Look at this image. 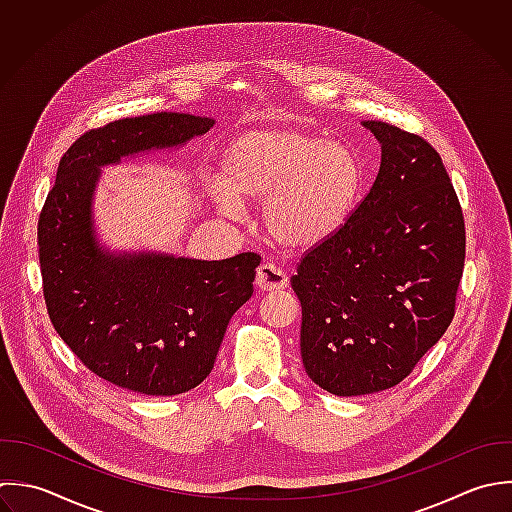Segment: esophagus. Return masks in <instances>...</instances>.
<instances>
[{
  "mask_svg": "<svg viewBox=\"0 0 512 512\" xmlns=\"http://www.w3.org/2000/svg\"><path fill=\"white\" fill-rule=\"evenodd\" d=\"M255 283L261 291H279L289 285V277L285 275V271L281 267L267 261V263L259 265Z\"/></svg>",
  "mask_w": 512,
  "mask_h": 512,
  "instance_id": "esophagus-1",
  "label": "esophagus"
}]
</instances>
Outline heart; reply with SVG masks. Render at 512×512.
Wrapping results in <instances>:
<instances>
[{
  "mask_svg": "<svg viewBox=\"0 0 512 512\" xmlns=\"http://www.w3.org/2000/svg\"><path fill=\"white\" fill-rule=\"evenodd\" d=\"M217 203L263 199V225L281 245L307 249L347 221L361 185L353 153L297 127H263L239 135L221 155Z\"/></svg>",
  "mask_w": 512,
  "mask_h": 512,
  "instance_id": "heart-1",
  "label": "heart"
}]
</instances>
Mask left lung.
<instances>
[{
    "mask_svg": "<svg viewBox=\"0 0 512 512\" xmlns=\"http://www.w3.org/2000/svg\"><path fill=\"white\" fill-rule=\"evenodd\" d=\"M363 125L381 141L377 179L291 277L305 371L337 397L413 373L455 317L465 267V217L437 149L385 121Z\"/></svg>",
    "mask_w": 512,
    "mask_h": 512,
    "instance_id": "8db88e82",
    "label": "left lung"
}]
</instances>
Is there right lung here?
<instances>
[{
  "label": "right lung",
  "mask_w": 512,
  "mask_h": 512,
  "mask_svg": "<svg viewBox=\"0 0 512 512\" xmlns=\"http://www.w3.org/2000/svg\"><path fill=\"white\" fill-rule=\"evenodd\" d=\"M211 125L209 117L161 111L85 131L59 159L39 213L51 325L93 375L139 395H181L207 379L233 313L253 295L261 255L199 261L103 253L91 229L97 169L181 145Z\"/></svg>",
  "instance_id": "1"
}]
</instances>
